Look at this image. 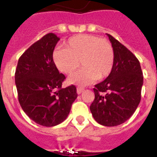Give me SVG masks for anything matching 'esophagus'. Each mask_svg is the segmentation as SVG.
I'll return each instance as SVG.
<instances>
[{
  "label": "esophagus",
  "mask_w": 157,
  "mask_h": 157,
  "mask_svg": "<svg viewBox=\"0 0 157 157\" xmlns=\"http://www.w3.org/2000/svg\"><path fill=\"white\" fill-rule=\"evenodd\" d=\"M84 90H85V89L81 88V87H77L76 88V93L78 94H81Z\"/></svg>",
  "instance_id": "esophagus-1"
}]
</instances>
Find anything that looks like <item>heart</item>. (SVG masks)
<instances>
[{
	"label": "heart",
	"instance_id": "b5f03b06",
	"mask_svg": "<svg viewBox=\"0 0 157 157\" xmlns=\"http://www.w3.org/2000/svg\"><path fill=\"white\" fill-rule=\"evenodd\" d=\"M66 49L59 48L53 53V60L63 73L71 75L80 67H84L68 78V83L87 86L96 80L106 78L114 66V51L107 40L88 34L69 38Z\"/></svg>",
	"mask_w": 157,
	"mask_h": 157
}]
</instances>
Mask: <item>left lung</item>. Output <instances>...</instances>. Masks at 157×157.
<instances>
[{"mask_svg": "<svg viewBox=\"0 0 157 157\" xmlns=\"http://www.w3.org/2000/svg\"><path fill=\"white\" fill-rule=\"evenodd\" d=\"M107 35L114 51V66L109 76L94 86L95 98L90 109L98 124L117 126L126 121L139 106L144 76L133 53Z\"/></svg>", "mask_w": 157, "mask_h": 157, "instance_id": "obj_1", "label": "left lung"}]
</instances>
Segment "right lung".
I'll return each mask as SVG.
<instances>
[{"label": "right lung", "mask_w": 157, "mask_h": 157, "mask_svg": "<svg viewBox=\"0 0 157 157\" xmlns=\"http://www.w3.org/2000/svg\"><path fill=\"white\" fill-rule=\"evenodd\" d=\"M59 38L48 33L19 58L15 71L18 102L23 112L36 124L51 127L68 116L77 98L76 86L62 88L65 76L59 73L53 52Z\"/></svg>", "instance_id": "obj_1"}]
</instances>
